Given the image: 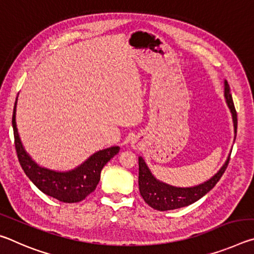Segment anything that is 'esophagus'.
<instances>
[{
  "label": "esophagus",
  "mask_w": 254,
  "mask_h": 254,
  "mask_svg": "<svg viewBox=\"0 0 254 254\" xmlns=\"http://www.w3.org/2000/svg\"><path fill=\"white\" fill-rule=\"evenodd\" d=\"M139 145H140V143L136 142V141H133V142H132V147L133 148H137V147H139Z\"/></svg>",
  "instance_id": "esophagus-1"
}]
</instances>
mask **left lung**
Returning a JSON list of instances; mask_svg holds the SVG:
<instances>
[{
    "label": "left lung",
    "instance_id": "8db88e82",
    "mask_svg": "<svg viewBox=\"0 0 254 254\" xmlns=\"http://www.w3.org/2000/svg\"><path fill=\"white\" fill-rule=\"evenodd\" d=\"M224 97L226 100V104L231 111L232 120H233L234 126V133L236 134L238 115H236L234 103L230 93V86L226 80H224ZM230 156L231 154H229L224 165L221 167V169L212 178H209L203 184H199L194 187H176L160 182L150 171L147 163L143 160V158L139 157L140 194L149 206H151L152 208L157 210H161V212H163V210L177 209L190 205L205 196L217 184L223 174H224L225 169L227 168V165H229L230 161Z\"/></svg>",
    "mask_w": 254,
    "mask_h": 254
}]
</instances>
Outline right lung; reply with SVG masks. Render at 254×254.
Returning a JSON list of instances; mask_svg holds the SVG:
<instances>
[{"label": "right lung", "mask_w": 254, "mask_h": 254, "mask_svg": "<svg viewBox=\"0 0 254 254\" xmlns=\"http://www.w3.org/2000/svg\"><path fill=\"white\" fill-rule=\"evenodd\" d=\"M16 97L12 126L14 132L15 150L18 159L28 178L36 185L38 189L50 197L64 203H77L85 199L91 192L95 190L101 179V171L107 162L120 151V147H111L92 154L91 157L76 167L75 169L68 171H56L44 168L38 165L25 151L21 142L18 127L15 122L16 113Z\"/></svg>", "instance_id": "right-lung-1"}]
</instances>
